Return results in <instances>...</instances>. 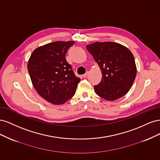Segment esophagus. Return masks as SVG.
<instances>
[{"label":"esophagus","instance_id":"esophagus-1","mask_svg":"<svg viewBox=\"0 0 160 160\" xmlns=\"http://www.w3.org/2000/svg\"><path fill=\"white\" fill-rule=\"evenodd\" d=\"M88 75H89V72H85V73L84 75H83V78H85V77H88Z\"/></svg>","mask_w":160,"mask_h":160}]
</instances>
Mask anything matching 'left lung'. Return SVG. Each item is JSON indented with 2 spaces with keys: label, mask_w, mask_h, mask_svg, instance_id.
<instances>
[{
  "label": "left lung",
  "mask_w": 160,
  "mask_h": 160,
  "mask_svg": "<svg viewBox=\"0 0 160 160\" xmlns=\"http://www.w3.org/2000/svg\"><path fill=\"white\" fill-rule=\"evenodd\" d=\"M86 48L102 72L101 82L94 86L96 94L108 101L124 96L132 88L137 73L132 52L114 42H95Z\"/></svg>",
  "instance_id": "obj_1"
}]
</instances>
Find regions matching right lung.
<instances>
[{
	"mask_svg": "<svg viewBox=\"0 0 160 160\" xmlns=\"http://www.w3.org/2000/svg\"><path fill=\"white\" fill-rule=\"evenodd\" d=\"M75 41H55L34 50L27 68L37 93L48 102L61 105L75 93L81 79L75 76L65 55Z\"/></svg>",
	"mask_w": 160,
	"mask_h": 160,
	"instance_id": "right-lung-1",
	"label": "right lung"
}]
</instances>
